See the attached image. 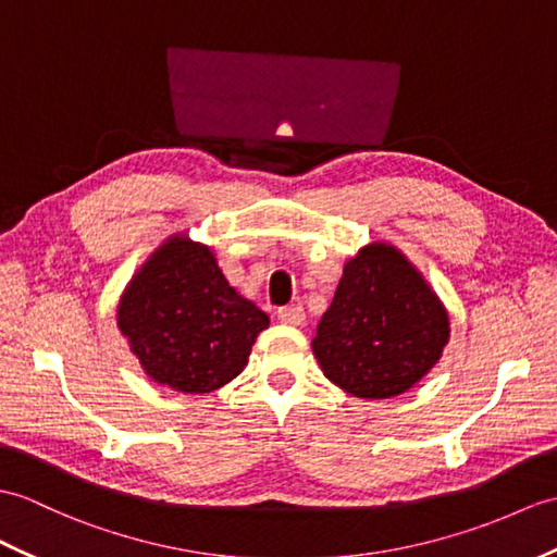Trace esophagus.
Listing matches in <instances>:
<instances>
[{
    "instance_id": "1",
    "label": "esophagus",
    "mask_w": 557,
    "mask_h": 557,
    "mask_svg": "<svg viewBox=\"0 0 557 557\" xmlns=\"http://www.w3.org/2000/svg\"><path fill=\"white\" fill-rule=\"evenodd\" d=\"M277 320L284 322V325L299 327V325H304L306 313L301 306H284V308H277Z\"/></svg>"
}]
</instances>
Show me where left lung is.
<instances>
[{
	"mask_svg": "<svg viewBox=\"0 0 557 557\" xmlns=\"http://www.w3.org/2000/svg\"><path fill=\"white\" fill-rule=\"evenodd\" d=\"M444 301L392 242H370L344 263L310 348L325 377L356 398L412 389L444 354Z\"/></svg>",
	"mask_w": 557,
	"mask_h": 557,
	"instance_id": "1",
	"label": "left lung"
}]
</instances>
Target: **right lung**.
I'll use <instances>...</instances> for the list:
<instances>
[{
  "label": "right lung",
  "instance_id": "right-lung-1",
  "mask_svg": "<svg viewBox=\"0 0 557 557\" xmlns=\"http://www.w3.org/2000/svg\"><path fill=\"white\" fill-rule=\"evenodd\" d=\"M115 322L151 382L209 394L247 368L270 318L232 287L209 244L175 232L125 284Z\"/></svg>",
  "mask_w": 557,
  "mask_h": 557
}]
</instances>
